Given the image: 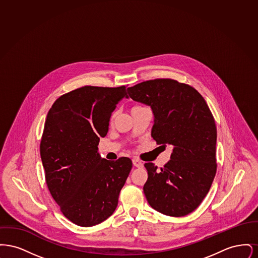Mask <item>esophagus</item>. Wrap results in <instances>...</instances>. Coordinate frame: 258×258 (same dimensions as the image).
<instances>
[{
  "instance_id": "1",
  "label": "esophagus",
  "mask_w": 258,
  "mask_h": 258,
  "mask_svg": "<svg viewBox=\"0 0 258 258\" xmlns=\"http://www.w3.org/2000/svg\"><path fill=\"white\" fill-rule=\"evenodd\" d=\"M133 163H134V165H135V167H138V168L143 167V163H142V161L138 160V159H136V158L133 160Z\"/></svg>"
}]
</instances>
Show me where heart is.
Returning <instances> with one entry per match:
<instances>
[{"label":"heart","instance_id":"b5f03b06","mask_svg":"<svg viewBox=\"0 0 258 258\" xmlns=\"http://www.w3.org/2000/svg\"><path fill=\"white\" fill-rule=\"evenodd\" d=\"M139 107H143V106H140V105H135L132 109H135V108H139Z\"/></svg>","mask_w":258,"mask_h":258}]
</instances>
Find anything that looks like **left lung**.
I'll use <instances>...</instances> for the list:
<instances>
[{"mask_svg":"<svg viewBox=\"0 0 258 258\" xmlns=\"http://www.w3.org/2000/svg\"><path fill=\"white\" fill-rule=\"evenodd\" d=\"M134 100L152 107V137L173 146L163 167L145 163L144 195L152 208L170 217L194 212L207 196L217 172V126L204 98L194 87L170 78L148 80L127 89Z\"/></svg>","mask_w":258,"mask_h":258,"instance_id":"8db88e82","label":"left lung"}]
</instances>
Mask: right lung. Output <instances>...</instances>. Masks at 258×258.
Segmentation results:
<instances>
[{
  "mask_svg": "<svg viewBox=\"0 0 258 258\" xmlns=\"http://www.w3.org/2000/svg\"><path fill=\"white\" fill-rule=\"evenodd\" d=\"M125 86H84L57 98L40 141V158L50 194L62 215L89 227L114 213L133 161L100 159L99 137L107 135L111 114L126 96Z\"/></svg>",
  "mask_w": 258,
  "mask_h": 258,
  "instance_id": "right-lung-1",
  "label": "right lung"
}]
</instances>
